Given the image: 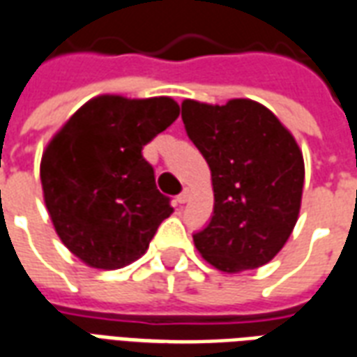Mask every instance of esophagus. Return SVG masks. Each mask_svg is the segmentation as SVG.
Wrapping results in <instances>:
<instances>
[{"label":"esophagus","mask_w":357,"mask_h":357,"mask_svg":"<svg viewBox=\"0 0 357 357\" xmlns=\"http://www.w3.org/2000/svg\"><path fill=\"white\" fill-rule=\"evenodd\" d=\"M187 200H189V189H183V191L176 197V202H178V204H185Z\"/></svg>","instance_id":"34e87169"}]
</instances>
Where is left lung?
I'll return each instance as SVG.
<instances>
[{
	"mask_svg": "<svg viewBox=\"0 0 357 357\" xmlns=\"http://www.w3.org/2000/svg\"><path fill=\"white\" fill-rule=\"evenodd\" d=\"M181 119L212 170L213 215L192 234L197 250L223 273L265 265L299 218L305 181L299 145L273 112L253 100L225 105L185 100Z\"/></svg>",
	"mask_w": 357,
	"mask_h": 357,
	"instance_id": "1",
	"label": "left lung"
}]
</instances>
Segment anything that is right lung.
<instances>
[{
	"label": "right lung",
	"mask_w": 357,
	"mask_h": 357,
	"mask_svg": "<svg viewBox=\"0 0 357 357\" xmlns=\"http://www.w3.org/2000/svg\"><path fill=\"white\" fill-rule=\"evenodd\" d=\"M172 98H92L47 145L41 185L52 225L94 268H121L145 253L174 208L157 189L145 144L178 119Z\"/></svg>",
	"instance_id": "right-lung-1"
}]
</instances>
